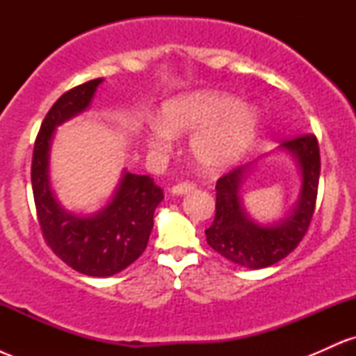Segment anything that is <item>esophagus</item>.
<instances>
[{"label": "esophagus", "instance_id": "esophagus-1", "mask_svg": "<svg viewBox=\"0 0 356 356\" xmlns=\"http://www.w3.org/2000/svg\"><path fill=\"white\" fill-rule=\"evenodd\" d=\"M194 191V184L191 182H182V184H177V186H174L172 189H170V194L172 195H184L187 194V192Z\"/></svg>", "mask_w": 356, "mask_h": 356}]
</instances>
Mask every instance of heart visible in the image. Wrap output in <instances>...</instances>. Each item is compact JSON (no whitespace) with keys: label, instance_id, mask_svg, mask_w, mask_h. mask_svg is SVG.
Returning <instances> with one entry per match:
<instances>
[{"label":"heart","instance_id":"b5f03b06","mask_svg":"<svg viewBox=\"0 0 356 356\" xmlns=\"http://www.w3.org/2000/svg\"><path fill=\"white\" fill-rule=\"evenodd\" d=\"M261 117L252 105L222 92H192L167 100L161 122H152L144 138L150 152L169 150L172 136L194 132L189 154L204 172L218 174L238 164L254 144Z\"/></svg>","mask_w":356,"mask_h":356}]
</instances>
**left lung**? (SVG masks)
I'll return each mask as SVG.
<instances>
[{"label":"left lung","mask_w":356,"mask_h":356,"mask_svg":"<svg viewBox=\"0 0 356 356\" xmlns=\"http://www.w3.org/2000/svg\"><path fill=\"white\" fill-rule=\"evenodd\" d=\"M296 161L301 187L298 201L283 219L261 224L249 218L243 191L252 164L241 165L216 184V218L206 229L207 244L238 266L268 268L295 249L308 231L320 181V149L314 136H301L280 145Z\"/></svg>","instance_id":"left-lung-1"}]
</instances>
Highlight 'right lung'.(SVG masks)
Segmentation results:
<instances>
[{
    "instance_id": "1",
    "label": "right lung",
    "mask_w": 356,
    "mask_h": 356,
    "mask_svg": "<svg viewBox=\"0 0 356 356\" xmlns=\"http://www.w3.org/2000/svg\"><path fill=\"white\" fill-rule=\"evenodd\" d=\"M104 79L68 90L53 104L40 127L31 161V186L43 238L63 263L87 276L107 277L124 271L145 251L155 207L164 192L149 175L124 169L112 199L93 214L65 209L50 184V150L56 127L88 110Z\"/></svg>"
}]
</instances>
